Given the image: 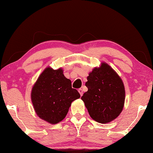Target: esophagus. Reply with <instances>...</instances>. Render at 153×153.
Instances as JSON below:
<instances>
[{"label":"esophagus","mask_w":153,"mask_h":153,"mask_svg":"<svg viewBox=\"0 0 153 153\" xmlns=\"http://www.w3.org/2000/svg\"><path fill=\"white\" fill-rule=\"evenodd\" d=\"M79 94H80L81 96H82L83 95V90L81 88L79 89Z\"/></svg>","instance_id":"esophagus-1"}]
</instances>
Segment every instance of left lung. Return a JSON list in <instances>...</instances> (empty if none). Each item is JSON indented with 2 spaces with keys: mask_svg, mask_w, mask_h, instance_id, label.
Instances as JSON below:
<instances>
[{
  "mask_svg": "<svg viewBox=\"0 0 153 153\" xmlns=\"http://www.w3.org/2000/svg\"><path fill=\"white\" fill-rule=\"evenodd\" d=\"M85 86L88 91L81 100L94 120L106 124L115 120L124 107V83L116 71L106 62L89 73Z\"/></svg>",
  "mask_w": 153,
  "mask_h": 153,
  "instance_id": "obj_1",
  "label": "left lung"
}]
</instances>
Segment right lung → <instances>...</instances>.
<instances>
[{
    "instance_id": "obj_1",
    "label": "right lung",
    "mask_w": 153,
    "mask_h": 153,
    "mask_svg": "<svg viewBox=\"0 0 153 153\" xmlns=\"http://www.w3.org/2000/svg\"><path fill=\"white\" fill-rule=\"evenodd\" d=\"M31 101L35 111L42 120L56 124L65 118L73 101L80 94L72 88V82L63 74L61 68L51 67L41 73L31 91Z\"/></svg>"
}]
</instances>
